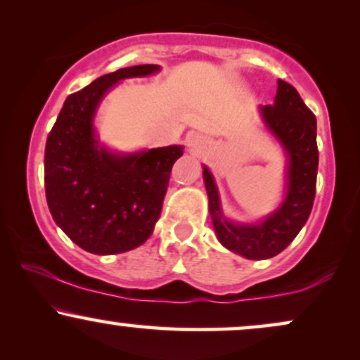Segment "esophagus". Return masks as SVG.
<instances>
[{
	"mask_svg": "<svg viewBox=\"0 0 360 360\" xmlns=\"http://www.w3.org/2000/svg\"><path fill=\"white\" fill-rule=\"evenodd\" d=\"M186 142H188V150L194 155H199L205 153L206 149V141L201 134L191 132L188 137H186Z\"/></svg>",
	"mask_w": 360,
	"mask_h": 360,
	"instance_id": "34e87169",
	"label": "esophagus"
}]
</instances>
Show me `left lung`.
Segmentation results:
<instances>
[{"label": "left lung", "mask_w": 360, "mask_h": 360, "mask_svg": "<svg viewBox=\"0 0 360 360\" xmlns=\"http://www.w3.org/2000/svg\"><path fill=\"white\" fill-rule=\"evenodd\" d=\"M259 115L287 155L285 194L274 213L257 223L229 219L223 213L214 177L202 166L216 236L224 248L248 259L275 257L295 240L314 206L319 167L317 119L292 85L278 80L274 105H259Z\"/></svg>", "instance_id": "8db88e82"}]
</instances>
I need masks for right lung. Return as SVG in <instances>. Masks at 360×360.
<instances>
[{
    "instance_id": "1",
    "label": "right lung",
    "mask_w": 360,
    "mask_h": 360,
    "mask_svg": "<svg viewBox=\"0 0 360 360\" xmlns=\"http://www.w3.org/2000/svg\"><path fill=\"white\" fill-rule=\"evenodd\" d=\"M159 65L120 68L68 95L45 147V193L53 221L94 255L141 246L162 210L172 164L183 146L114 153L95 131V114L120 80L149 77Z\"/></svg>"
}]
</instances>
